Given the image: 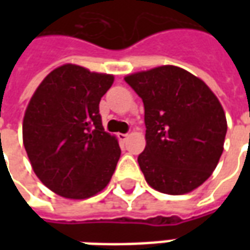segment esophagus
I'll return each instance as SVG.
<instances>
[{"mask_svg": "<svg viewBox=\"0 0 250 250\" xmlns=\"http://www.w3.org/2000/svg\"><path fill=\"white\" fill-rule=\"evenodd\" d=\"M118 138H119L120 142H123V143H125V142L127 141V138H128V134H119Z\"/></svg>", "mask_w": 250, "mask_h": 250, "instance_id": "esophagus-1", "label": "esophagus"}]
</instances>
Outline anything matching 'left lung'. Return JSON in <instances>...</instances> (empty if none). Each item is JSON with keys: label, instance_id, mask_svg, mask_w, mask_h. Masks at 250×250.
<instances>
[{"label": "left lung", "instance_id": "1", "mask_svg": "<svg viewBox=\"0 0 250 250\" xmlns=\"http://www.w3.org/2000/svg\"><path fill=\"white\" fill-rule=\"evenodd\" d=\"M125 80L145 105L146 147L138 163L147 184L171 195L201 186L220 161L228 130L217 96L201 79L174 65Z\"/></svg>", "mask_w": 250, "mask_h": 250}]
</instances>
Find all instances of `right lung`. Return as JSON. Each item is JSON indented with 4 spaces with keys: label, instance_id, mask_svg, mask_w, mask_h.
I'll return each instance as SVG.
<instances>
[{
    "label": "right lung",
    "instance_id": "1",
    "mask_svg": "<svg viewBox=\"0 0 250 250\" xmlns=\"http://www.w3.org/2000/svg\"><path fill=\"white\" fill-rule=\"evenodd\" d=\"M112 83V75L65 64L42 80L28 104L25 150L39 179L62 197H92L116 168L119 143L104 131L99 114L100 99Z\"/></svg>",
    "mask_w": 250,
    "mask_h": 250
}]
</instances>
